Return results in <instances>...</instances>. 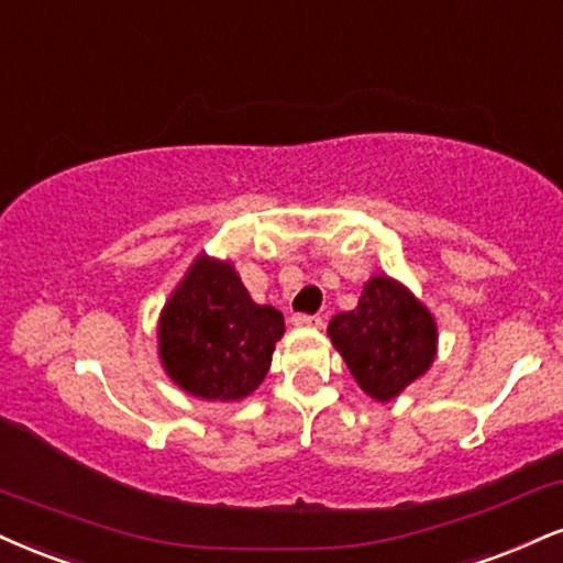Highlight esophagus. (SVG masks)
I'll list each match as a JSON object with an SVG mask.
<instances>
[{
	"label": "esophagus",
	"instance_id": "obj_1",
	"mask_svg": "<svg viewBox=\"0 0 563 563\" xmlns=\"http://www.w3.org/2000/svg\"><path fill=\"white\" fill-rule=\"evenodd\" d=\"M296 324V328H320L322 324V317L317 314H294V320H290Z\"/></svg>",
	"mask_w": 563,
	"mask_h": 563
}]
</instances>
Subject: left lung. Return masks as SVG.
I'll return each mask as SVG.
<instances>
[{
	"mask_svg": "<svg viewBox=\"0 0 563 563\" xmlns=\"http://www.w3.org/2000/svg\"><path fill=\"white\" fill-rule=\"evenodd\" d=\"M328 335L358 388L375 401H390L422 377L438 349L430 309L388 275L372 277L356 309L330 320Z\"/></svg>",
	"mask_w": 563,
	"mask_h": 563,
	"instance_id": "left-lung-1",
	"label": "left lung"
}]
</instances>
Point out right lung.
Here are the masks:
<instances>
[{
	"mask_svg": "<svg viewBox=\"0 0 563 563\" xmlns=\"http://www.w3.org/2000/svg\"><path fill=\"white\" fill-rule=\"evenodd\" d=\"M286 322L260 307L230 262L201 254L159 317V358L170 380L205 401H241L260 388Z\"/></svg>",
	"mask_w": 563,
	"mask_h": 563,
	"instance_id": "obj_1",
	"label": "right lung"
}]
</instances>
